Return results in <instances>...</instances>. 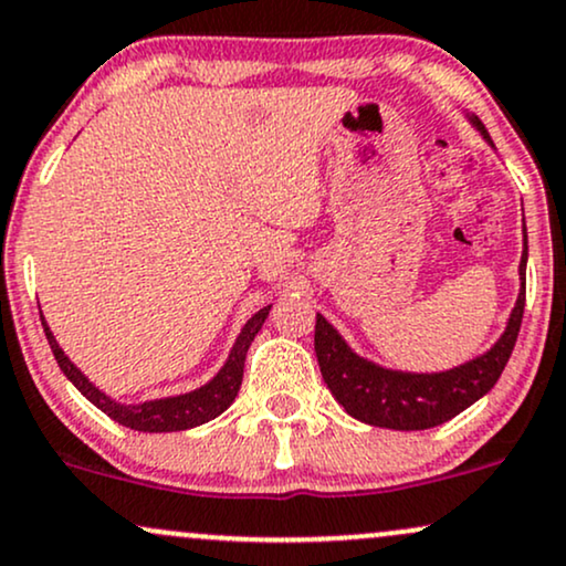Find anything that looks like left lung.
I'll use <instances>...</instances> for the list:
<instances>
[{
	"mask_svg": "<svg viewBox=\"0 0 566 566\" xmlns=\"http://www.w3.org/2000/svg\"><path fill=\"white\" fill-rule=\"evenodd\" d=\"M469 122L480 135L493 145L488 129L476 116L469 113ZM495 148V145H493ZM524 275H527V232L520 262V296L511 310L506 331L482 355L455 365L440 374H410V370L384 368L368 357H360L344 342V336L317 315L315 323V355L321 365L323 381L328 384L336 402L357 421L370 427L421 431L440 427L488 395L506 368L524 315Z\"/></svg>",
	"mask_w": 566,
	"mask_h": 566,
	"instance_id": "obj_1",
	"label": "left lung"
}]
</instances>
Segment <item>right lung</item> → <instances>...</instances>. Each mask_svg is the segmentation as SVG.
I'll return each instance as SVG.
<instances>
[{
  "instance_id": "right-lung-1",
  "label": "right lung",
  "mask_w": 566,
  "mask_h": 566,
  "mask_svg": "<svg viewBox=\"0 0 566 566\" xmlns=\"http://www.w3.org/2000/svg\"><path fill=\"white\" fill-rule=\"evenodd\" d=\"M270 310L272 304L270 307L259 310L256 315L243 325V331L238 334L235 344H232L228 360H224V365L217 370V376L211 378V381H206L203 387L192 391H185V395L161 397V400H145L137 405H124L105 395L103 389H97L95 384H92L90 378H86L82 370L69 360V355L60 349L57 338L50 331V325H46L42 310H39V315H42L46 342H50L52 355H55L60 370H63L65 378H69L73 387L82 391L95 408L103 410L105 416H111L116 423H122V427H129L135 431H185L192 427H201V423L211 421V418H217L219 413H224V410L232 405V400H235L238 389H241V381H243L245 352H249L251 342H254L259 328H262V323L268 321Z\"/></svg>"
}]
</instances>
